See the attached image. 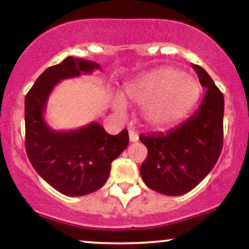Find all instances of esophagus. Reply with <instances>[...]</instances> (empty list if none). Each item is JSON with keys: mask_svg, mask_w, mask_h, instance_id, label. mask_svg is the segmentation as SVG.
I'll use <instances>...</instances> for the list:
<instances>
[{"mask_svg": "<svg viewBox=\"0 0 249 249\" xmlns=\"http://www.w3.org/2000/svg\"><path fill=\"white\" fill-rule=\"evenodd\" d=\"M128 138H130L131 142H137L138 141V133H137L134 130H132V128H130V130H128Z\"/></svg>", "mask_w": 249, "mask_h": 249, "instance_id": "34e87169", "label": "esophagus"}]
</instances>
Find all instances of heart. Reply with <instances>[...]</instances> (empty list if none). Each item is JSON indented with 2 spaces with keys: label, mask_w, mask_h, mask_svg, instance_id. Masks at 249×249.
<instances>
[{
  "label": "heart",
  "mask_w": 249,
  "mask_h": 249,
  "mask_svg": "<svg viewBox=\"0 0 249 249\" xmlns=\"http://www.w3.org/2000/svg\"><path fill=\"white\" fill-rule=\"evenodd\" d=\"M200 88L192 77L181 71L164 68L141 77L127 85L123 98L144 107L142 116L148 125L165 127L181 121L196 104ZM115 110L125 113L123 103H115Z\"/></svg>",
  "instance_id": "obj_1"
}]
</instances>
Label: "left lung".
<instances>
[{"mask_svg":"<svg viewBox=\"0 0 249 249\" xmlns=\"http://www.w3.org/2000/svg\"><path fill=\"white\" fill-rule=\"evenodd\" d=\"M206 89L200 107L186 122L168 132L141 134L147 157L141 166L145 185L165 196L190 192L212 171L222 150L224 95L210 75L192 64Z\"/></svg>","mask_w":249,"mask_h":249,"instance_id":"obj_1","label":"left lung"}]
</instances>
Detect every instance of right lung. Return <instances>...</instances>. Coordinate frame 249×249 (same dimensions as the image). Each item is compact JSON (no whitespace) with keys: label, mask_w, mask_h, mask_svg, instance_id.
<instances>
[{"label":"right lung","mask_w":249,"mask_h":249,"mask_svg":"<svg viewBox=\"0 0 249 249\" xmlns=\"http://www.w3.org/2000/svg\"><path fill=\"white\" fill-rule=\"evenodd\" d=\"M101 69L95 62L67 57L48 68L25 96V150L28 158L50 186L65 196H79L107 182L111 162L128 144L126 128L111 136L92 122L78 130L53 131L44 119L48 98L62 79Z\"/></svg>","instance_id":"right-lung-1"}]
</instances>
